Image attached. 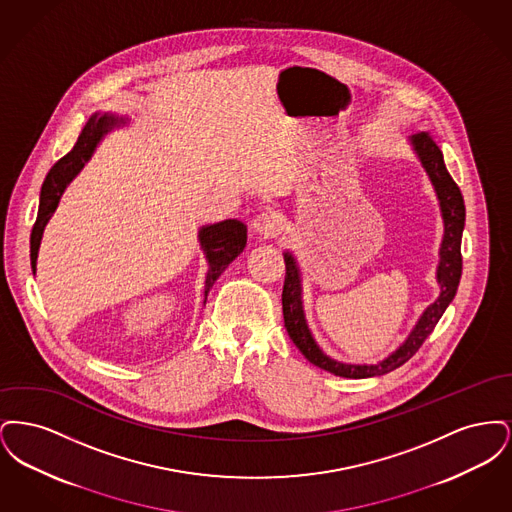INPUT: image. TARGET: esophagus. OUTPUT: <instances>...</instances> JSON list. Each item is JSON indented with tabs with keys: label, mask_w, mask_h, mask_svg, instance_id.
<instances>
[{
	"label": "esophagus",
	"mask_w": 512,
	"mask_h": 512,
	"mask_svg": "<svg viewBox=\"0 0 512 512\" xmlns=\"http://www.w3.org/2000/svg\"><path fill=\"white\" fill-rule=\"evenodd\" d=\"M253 230L263 236V238H270V236H276L278 232V217L276 213L272 211H265L261 215H257L253 220Z\"/></svg>",
	"instance_id": "obj_1"
}]
</instances>
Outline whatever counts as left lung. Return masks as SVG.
Returning a JSON list of instances; mask_svg holds the SVG:
<instances>
[{
  "mask_svg": "<svg viewBox=\"0 0 512 512\" xmlns=\"http://www.w3.org/2000/svg\"><path fill=\"white\" fill-rule=\"evenodd\" d=\"M409 146L413 149L416 159L420 161L426 176L430 178L434 192L438 197L439 213L443 220V238L439 244V263L436 268V282L439 286L438 299L430 303L422 315L416 320L413 330L405 341L391 351L388 357L374 365L366 363H343L326 355L318 345L305 317L303 307V274L299 263L292 251H284L286 261V280L282 292V311H284V324L290 334L295 347L305 355L309 363L332 372L341 378H370L382 376L391 370L405 365L424 340L432 334L439 318L453 301L463 272V257H461V240L464 230V199L459 186L447 172L443 163V153L439 151L436 142L428 134H414L409 138Z\"/></svg>",
  "mask_w": 512,
  "mask_h": 512,
  "instance_id": "8db88e82",
  "label": "left lung"
}]
</instances>
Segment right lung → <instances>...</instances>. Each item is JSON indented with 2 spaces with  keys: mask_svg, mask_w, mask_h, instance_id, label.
<instances>
[{
  "mask_svg": "<svg viewBox=\"0 0 512 512\" xmlns=\"http://www.w3.org/2000/svg\"><path fill=\"white\" fill-rule=\"evenodd\" d=\"M126 119L117 117L113 113H94L88 122L84 124L73 149L61 157L48 172L42 192H40V207H38V219L30 234V263L32 272L36 274V261L38 251L42 244V236L46 230V224L53 217L61 197L65 194L67 186L84 169V165L94 157L103 138L113 132L115 128H121L126 124ZM197 240L205 253V259L209 261V270L205 276V290H203V305L207 301V295L211 292L213 284L217 282L224 268L228 267L247 244V226L236 219L220 220L215 224H205L197 232Z\"/></svg>",
  "mask_w": 512,
  "mask_h": 512,
  "instance_id": "1",
  "label": "right lung"
}]
</instances>
